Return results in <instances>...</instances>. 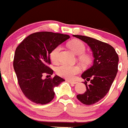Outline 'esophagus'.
<instances>
[{
	"label": "esophagus",
	"mask_w": 128,
	"mask_h": 128,
	"mask_svg": "<svg viewBox=\"0 0 128 128\" xmlns=\"http://www.w3.org/2000/svg\"><path fill=\"white\" fill-rule=\"evenodd\" d=\"M67 81L69 83H71V84H77V82H76V81H71V80H67Z\"/></svg>",
	"instance_id": "1"
}]
</instances>
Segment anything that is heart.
I'll use <instances>...</instances> for the list:
<instances>
[{
    "label": "heart",
    "mask_w": 128,
    "mask_h": 128,
    "mask_svg": "<svg viewBox=\"0 0 128 128\" xmlns=\"http://www.w3.org/2000/svg\"><path fill=\"white\" fill-rule=\"evenodd\" d=\"M69 48L76 54L79 55V60L84 64H88L91 62V57L90 55L84 54L86 47L84 43L79 40H72L68 44ZM61 50V46L58 45L54 48L50 53V59L54 64H56L58 62L59 52ZM81 69L78 66L62 64L58 66L56 69V73L58 76L68 78L72 79L74 78L76 74L79 73Z\"/></svg>",
    "instance_id": "1"
}]
</instances>
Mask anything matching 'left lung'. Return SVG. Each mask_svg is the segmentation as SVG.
I'll return each mask as SVG.
<instances>
[{
  "mask_svg": "<svg viewBox=\"0 0 128 128\" xmlns=\"http://www.w3.org/2000/svg\"><path fill=\"white\" fill-rule=\"evenodd\" d=\"M88 45L94 59L92 66L82 75L83 79L90 80L86 91L77 98L83 104L91 105L98 102L108 92L118 71V56L111 45L98 40L84 36L73 35Z\"/></svg>",
  "mask_w": 128,
  "mask_h": 128,
  "instance_id": "8db88e82",
  "label": "left lung"
}]
</instances>
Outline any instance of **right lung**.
I'll return each instance as SVG.
<instances>
[{"label": "right lung", "mask_w": 128, "mask_h": 128, "mask_svg": "<svg viewBox=\"0 0 128 128\" xmlns=\"http://www.w3.org/2000/svg\"><path fill=\"white\" fill-rule=\"evenodd\" d=\"M70 37L60 33L37 32L26 37L17 47L13 61L14 71L22 91L32 102L50 103L55 96L54 88L64 81L57 75L52 78L42 79V77L45 74H53V70L48 66L51 64L50 53Z\"/></svg>", "instance_id": "add662e5"}]
</instances>
